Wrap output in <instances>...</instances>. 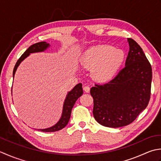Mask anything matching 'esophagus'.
I'll return each instance as SVG.
<instances>
[{"label":"esophagus","instance_id":"esophagus-1","mask_svg":"<svg viewBox=\"0 0 161 161\" xmlns=\"http://www.w3.org/2000/svg\"><path fill=\"white\" fill-rule=\"evenodd\" d=\"M83 90L85 92H90V88L89 86H85L83 87Z\"/></svg>","mask_w":161,"mask_h":161}]
</instances>
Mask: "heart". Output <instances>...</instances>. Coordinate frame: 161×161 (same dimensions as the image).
<instances>
[{
  "label": "heart",
  "instance_id": "heart-1",
  "mask_svg": "<svg viewBox=\"0 0 161 161\" xmlns=\"http://www.w3.org/2000/svg\"><path fill=\"white\" fill-rule=\"evenodd\" d=\"M125 55L111 46H99L88 49L82 55L80 63L92 70L94 80L105 82L111 79L122 66Z\"/></svg>",
  "mask_w": 161,
  "mask_h": 161
}]
</instances>
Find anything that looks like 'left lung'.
I'll list each match as a JSON object with an SVG mask.
<instances>
[{
    "label": "left lung",
    "mask_w": 161,
    "mask_h": 161,
    "mask_svg": "<svg viewBox=\"0 0 161 161\" xmlns=\"http://www.w3.org/2000/svg\"><path fill=\"white\" fill-rule=\"evenodd\" d=\"M128 42L130 48L125 67L113 79L95 84L90 90L94 119L106 127L129 125L150 99L152 66L139 44L131 38Z\"/></svg>",
    "instance_id": "1"
}]
</instances>
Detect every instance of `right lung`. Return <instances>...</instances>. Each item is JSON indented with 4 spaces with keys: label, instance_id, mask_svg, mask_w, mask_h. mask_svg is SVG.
<instances>
[{
    "label": "right lung",
    "instance_id": "add662e5",
    "mask_svg": "<svg viewBox=\"0 0 161 161\" xmlns=\"http://www.w3.org/2000/svg\"><path fill=\"white\" fill-rule=\"evenodd\" d=\"M49 47V44H47L46 42H38L31 45L27 50H26L24 54H22L21 56L19 58V60L16 62V63L14 66V70H13V77L14 76L15 71L17 69L18 66L20 64L21 62L24 60V59L28 57L29 55L32 53H36V52H41L44 51ZM83 88H82V84L79 83L75 86L73 90L70 91L67 95L66 99H65L64 106H63V110H62V114L60 119L59 122L54 125L53 126L48 128L45 129H38L39 130L42 131V132H55L59 130H61L67 126L69 121L70 119L71 113L72 108L74 107V105L76 103V100L79 98L82 94H83Z\"/></svg>",
    "mask_w": 161,
    "mask_h": 161
}]
</instances>
